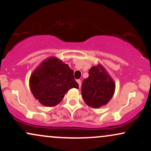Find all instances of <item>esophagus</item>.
I'll use <instances>...</instances> for the list:
<instances>
[{"label":"esophagus","instance_id":"34e87169","mask_svg":"<svg viewBox=\"0 0 151 151\" xmlns=\"http://www.w3.org/2000/svg\"><path fill=\"white\" fill-rule=\"evenodd\" d=\"M77 82L78 83V84H79V88H80L81 87V80L80 79H77Z\"/></svg>","mask_w":151,"mask_h":151}]
</instances>
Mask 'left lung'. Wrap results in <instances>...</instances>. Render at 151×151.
Segmentation results:
<instances>
[{
    "mask_svg": "<svg viewBox=\"0 0 151 151\" xmlns=\"http://www.w3.org/2000/svg\"><path fill=\"white\" fill-rule=\"evenodd\" d=\"M89 74L83 81L81 96L86 105L93 109L100 108L113 97L116 84L101 64L91 67Z\"/></svg>",
    "mask_w": 151,
    "mask_h": 151,
    "instance_id": "8db88e82",
    "label": "left lung"
}]
</instances>
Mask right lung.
Returning a JSON list of instances; mask_svg holds the SVG:
<instances>
[{
    "mask_svg": "<svg viewBox=\"0 0 151 151\" xmlns=\"http://www.w3.org/2000/svg\"><path fill=\"white\" fill-rule=\"evenodd\" d=\"M31 92L35 99L47 107H52L62 101L72 88H79L74 71L56 57H50L41 62L29 79Z\"/></svg>",
    "mask_w": 151,
    "mask_h": 151,
    "instance_id": "1",
    "label": "right lung"
}]
</instances>
